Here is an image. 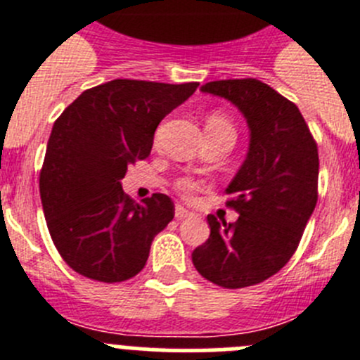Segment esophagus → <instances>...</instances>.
<instances>
[{"label": "esophagus", "instance_id": "1", "mask_svg": "<svg viewBox=\"0 0 360 360\" xmlns=\"http://www.w3.org/2000/svg\"><path fill=\"white\" fill-rule=\"evenodd\" d=\"M174 216H176V219H184V218H191L193 212L187 211V209L182 207V205H176V209H174Z\"/></svg>", "mask_w": 360, "mask_h": 360}]
</instances>
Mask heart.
I'll return each mask as SVG.
<instances>
[{
	"label": "heart",
	"instance_id": "1",
	"mask_svg": "<svg viewBox=\"0 0 360 360\" xmlns=\"http://www.w3.org/2000/svg\"><path fill=\"white\" fill-rule=\"evenodd\" d=\"M207 122H218V124H225V126H231V122H229L224 115H218V113H212V115L209 117ZM200 189H202V186H200L196 180H191V178H182V180H178L176 182V191L187 200L195 198L196 193H198Z\"/></svg>",
	"mask_w": 360,
	"mask_h": 360
}]
</instances>
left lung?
<instances>
[{"label": "left lung", "instance_id": "1", "mask_svg": "<svg viewBox=\"0 0 360 360\" xmlns=\"http://www.w3.org/2000/svg\"><path fill=\"white\" fill-rule=\"evenodd\" d=\"M236 104L250 128V148L227 187L234 224L207 216L211 234L193 250L205 279L224 288L265 281L297 250L317 203L319 155L308 124L292 101L257 79L202 86Z\"/></svg>", "mask_w": 360, "mask_h": 360}]
</instances>
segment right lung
Here are the masks:
<instances>
[{"label": "right lung", "mask_w": 360, "mask_h": 360, "mask_svg": "<svg viewBox=\"0 0 360 360\" xmlns=\"http://www.w3.org/2000/svg\"><path fill=\"white\" fill-rule=\"evenodd\" d=\"M196 88L198 82L115 79L82 91L53 122L41 202L57 252L77 274L120 283L144 269L174 205L162 193L136 203L120 180L149 157L160 120Z\"/></svg>", "instance_id": "1"}]
</instances>
